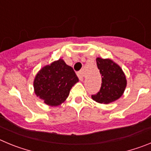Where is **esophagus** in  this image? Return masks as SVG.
<instances>
[{"label":"esophagus","mask_w":151,"mask_h":151,"mask_svg":"<svg viewBox=\"0 0 151 151\" xmlns=\"http://www.w3.org/2000/svg\"><path fill=\"white\" fill-rule=\"evenodd\" d=\"M77 76H78V78H79L80 81H83L84 79V77H85V74L82 71H80L77 73Z\"/></svg>","instance_id":"esophagus-1"}]
</instances>
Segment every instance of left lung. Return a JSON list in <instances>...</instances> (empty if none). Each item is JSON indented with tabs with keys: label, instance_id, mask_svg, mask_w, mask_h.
Here are the masks:
<instances>
[{
	"label": "left lung",
	"instance_id": "1",
	"mask_svg": "<svg viewBox=\"0 0 151 151\" xmlns=\"http://www.w3.org/2000/svg\"><path fill=\"white\" fill-rule=\"evenodd\" d=\"M102 78L101 89L92 94V99L100 104H109L119 99L126 87V79L122 69L109 59H96Z\"/></svg>",
	"mask_w": 151,
	"mask_h": 151
}]
</instances>
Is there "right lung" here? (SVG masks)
I'll list each match as a JSON object with an SVG mask.
<instances>
[{
    "mask_svg": "<svg viewBox=\"0 0 151 151\" xmlns=\"http://www.w3.org/2000/svg\"><path fill=\"white\" fill-rule=\"evenodd\" d=\"M77 82L78 78L73 68L60 59L38 72L34 81L35 92L46 104L58 106L66 101Z\"/></svg>",
    "mask_w": 151,
    "mask_h": 151,
    "instance_id": "add662e5",
    "label": "right lung"
}]
</instances>
